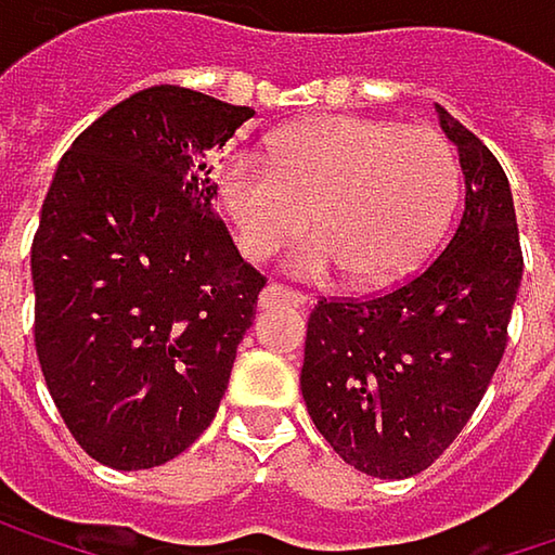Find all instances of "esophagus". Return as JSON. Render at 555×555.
<instances>
[{"instance_id":"34e87169","label":"esophagus","mask_w":555,"mask_h":555,"mask_svg":"<svg viewBox=\"0 0 555 555\" xmlns=\"http://www.w3.org/2000/svg\"><path fill=\"white\" fill-rule=\"evenodd\" d=\"M270 305H295V308H301V305H308V295H305V292H295V288H285V285H276V282H270V285L260 292V308H270Z\"/></svg>"}]
</instances>
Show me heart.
I'll return each mask as SVG.
<instances>
[{"instance_id": "1", "label": "heart", "mask_w": 555, "mask_h": 555, "mask_svg": "<svg viewBox=\"0 0 555 555\" xmlns=\"http://www.w3.org/2000/svg\"><path fill=\"white\" fill-rule=\"evenodd\" d=\"M218 195L247 257H267L311 218L318 234L288 254L292 273L347 270L357 285H391L421 270L443 241L460 164L434 128L327 115L285 128L267 160L224 157Z\"/></svg>"}]
</instances>
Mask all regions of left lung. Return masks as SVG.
Masks as SVG:
<instances>
[{"label": "left lung", "mask_w": 555, "mask_h": 555, "mask_svg": "<svg viewBox=\"0 0 555 555\" xmlns=\"http://www.w3.org/2000/svg\"><path fill=\"white\" fill-rule=\"evenodd\" d=\"M466 179L450 244L373 298H321L301 395L334 453L376 479L424 473L466 427L507 344L524 273L514 198L495 154L437 105Z\"/></svg>", "instance_id": "1"}]
</instances>
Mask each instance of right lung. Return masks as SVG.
I'll return each instance as SVG.
<instances>
[{"label":"right lung","mask_w":555,"mask_h":555,"mask_svg":"<svg viewBox=\"0 0 555 555\" xmlns=\"http://www.w3.org/2000/svg\"><path fill=\"white\" fill-rule=\"evenodd\" d=\"M247 105L151 86L63 154L31 244L35 347L76 443L154 469L211 424L267 285L215 215L221 151Z\"/></svg>","instance_id":"add662e5"}]
</instances>
